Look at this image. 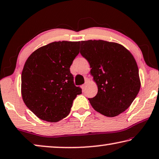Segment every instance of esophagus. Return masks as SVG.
Returning <instances> with one entry per match:
<instances>
[{
	"label": "esophagus",
	"mask_w": 159,
	"mask_h": 159,
	"mask_svg": "<svg viewBox=\"0 0 159 159\" xmlns=\"http://www.w3.org/2000/svg\"><path fill=\"white\" fill-rule=\"evenodd\" d=\"M87 86V82H85V83L82 85V87H83V89H86Z\"/></svg>",
	"instance_id": "34e87169"
}]
</instances>
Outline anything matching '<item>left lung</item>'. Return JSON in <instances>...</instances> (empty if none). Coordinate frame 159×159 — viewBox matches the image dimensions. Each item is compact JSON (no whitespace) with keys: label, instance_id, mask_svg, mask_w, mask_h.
<instances>
[{"label":"left lung","instance_id":"obj_1","mask_svg":"<svg viewBox=\"0 0 159 159\" xmlns=\"http://www.w3.org/2000/svg\"><path fill=\"white\" fill-rule=\"evenodd\" d=\"M80 54L88 61L98 87L89 98L96 111L115 117L125 111L141 88L137 63L131 53L119 43L102 40L81 41Z\"/></svg>","mask_w":159,"mask_h":159}]
</instances>
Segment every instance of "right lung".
Wrapping results in <instances>:
<instances>
[{
	"label": "right lung",
	"mask_w": 159,
	"mask_h": 159,
	"mask_svg": "<svg viewBox=\"0 0 159 159\" xmlns=\"http://www.w3.org/2000/svg\"><path fill=\"white\" fill-rule=\"evenodd\" d=\"M80 41H54L39 48L27 59L21 74V95L39 118L55 123L70 112L82 93L76 87L70 66L79 54Z\"/></svg>",
	"instance_id": "right-lung-1"
}]
</instances>
